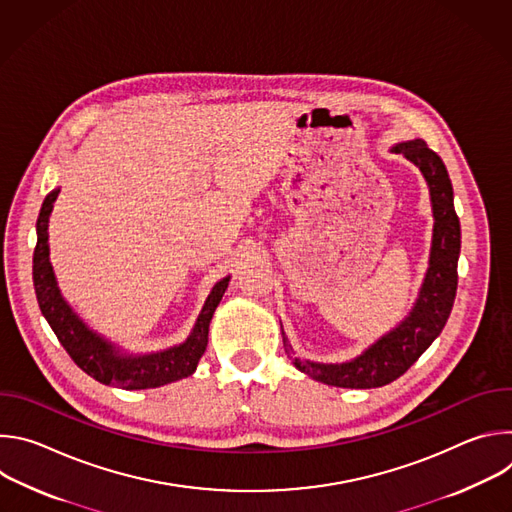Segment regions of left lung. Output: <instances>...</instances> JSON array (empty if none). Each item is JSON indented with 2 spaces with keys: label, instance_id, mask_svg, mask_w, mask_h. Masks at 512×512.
Masks as SVG:
<instances>
[{
  "label": "left lung",
  "instance_id": "1",
  "mask_svg": "<svg viewBox=\"0 0 512 512\" xmlns=\"http://www.w3.org/2000/svg\"><path fill=\"white\" fill-rule=\"evenodd\" d=\"M391 152L405 156L423 174L431 212L433 235L429 263L411 312L367 350L346 362H314L296 354L283 330V346L294 367L304 375L332 387L375 389L399 379L411 364L442 334L458 287L460 221L454 208V188L442 158L423 139L395 143Z\"/></svg>",
  "mask_w": 512,
  "mask_h": 512
}]
</instances>
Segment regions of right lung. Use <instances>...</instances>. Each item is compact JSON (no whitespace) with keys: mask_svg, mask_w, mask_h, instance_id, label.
Instances as JSON below:
<instances>
[{"mask_svg":"<svg viewBox=\"0 0 512 512\" xmlns=\"http://www.w3.org/2000/svg\"><path fill=\"white\" fill-rule=\"evenodd\" d=\"M58 192L60 188H54L44 198L40 208V216L36 223L38 243L34 249L32 277L42 316L54 330L64 350L77 362V367L83 369L89 377L103 385L125 391L156 389L190 377L196 371L198 360L206 350L208 326L216 306L221 304L225 296L231 275L214 283L184 342L156 352H127L109 338H105L103 334L95 332L68 306V302L60 294V287L50 263L48 245V221Z\"/></svg>","mask_w":512,"mask_h":512,"instance_id":"right-lung-1","label":"right lung"}]
</instances>
